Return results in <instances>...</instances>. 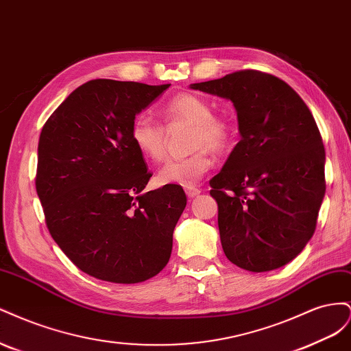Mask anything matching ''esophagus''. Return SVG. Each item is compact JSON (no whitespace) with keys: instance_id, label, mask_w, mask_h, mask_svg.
Masks as SVG:
<instances>
[{"instance_id":"obj_1","label":"esophagus","mask_w":351,"mask_h":351,"mask_svg":"<svg viewBox=\"0 0 351 351\" xmlns=\"http://www.w3.org/2000/svg\"><path fill=\"white\" fill-rule=\"evenodd\" d=\"M186 195L189 197H196L200 195V190L197 187H186Z\"/></svg>"}]
</instances>
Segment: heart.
I'll list each match as a JSON object with an SVG mask.
<instances>
[{
	"instance_id": "obj_1",
	"label": "heart",
	"mask_w": 351,
	"mask_h": 351,
	"mask_svg": "<svg viewBox=\"0 0 351 351\" xmlns=\"http://www.w3.org/2000/svg\"><path fill=\"white\" fill-rule=\"evenodd\" d=\"M168 124L187 123L192 124L190 130V149H195L189 156L169 159L156 174V182L192 187L209 171L214 164L210 151L221 152L232 139V125L226 119L212 114L210 104L192 93H180L169 99L162 110ZM132 141L146 159L161 161L167 152V134L162 124L156 123L152 117L142 112L132 121Z\"/></svg>"
}]
</instances>
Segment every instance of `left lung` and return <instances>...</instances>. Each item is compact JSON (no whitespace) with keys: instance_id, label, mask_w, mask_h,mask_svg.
<instances>
[{"instance_id":"left-lung-1","label":"left lung","mask_w":351,"mask_h":351,"mask_svg":"<svg viewBox=\"0 0 351 351\" xmlns=\"http://www.w3.org/2000/svg\"><path fill=\"white\" fill-rule=\"evenodd\" d=\"M190 89L230 99L237 112L241 139L209 182L226 256L250 272L284 267L312 239L325 196V147L311 110L256 70Z\"/></svg>"}]
</instances>
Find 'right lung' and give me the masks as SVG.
<instances>
[{"instance_id": "right-lung-1", "label": "right lung", "mask_w": 351, "mask_h": 351, "mask_svg": "<svg viewBox=\"0 0 351 351\" xmlns=\"http://www.w3.org/2000/svg\"><path fill=\"white\" fill-rule=\"evenodd\" d=\"M169 88L97 79L52 112L38 145L36 192L52 239L90 277L136 284L164 269L187 199L180 186L145 192L134 117Z\"/></svg>"}]
</instances>
